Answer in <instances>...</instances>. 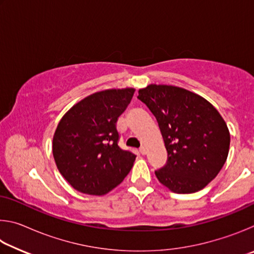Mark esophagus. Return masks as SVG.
<instances>
[{"instance_id": "obj_1", "label": "esophagus", "mask_w": 254, "mask_h": 254, "mask_svg": "<svg viewBox=\"0 0 254 254\" xmlns=\"http://www.w3.org/2000/svg\"><path fill=\"white\" fill-rule=\"evenodd\" d=\"M140 153L141 154H145V153H147V149H145L144 147H142V148L140 149Z\"/></svg>"}]
</instances>
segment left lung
<instances>
[{
  "mask_svg": "<svg viewBox=\"0 0 254 254\" xmlns=\"http://www.w3.org/2000/svg\"><path fill=\"white\" fill-rule=\"evenodd\" d=\"M137 98L156 117L168 152L154 171L177 194L203 189L220 173L230 149V131L218 111L197 94L171 85L150 84Z\"/></svg>",
  "mask_w": 254,
  "mask_h": 254,
  "instance_id": "1",
  "label": "left lung"
}]
</instances>
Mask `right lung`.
Returning a JSON list of instances; mask_svg holds the SVG:
<instances>
[{
  "mask_svg": "<svg viewBox=\"0 0 254 254\" xmlns=\"http://www.w3.org/2000/svg\"><path fill=\"white\" fill-rule=\"evenodd\" d=\"M134 92L113 88L94 93L60 120L53 154L59 173L76 190L105 195L130 173L136 156L119 147L117 121Z\"/></svg>",
  "mask_w": 254,
  "mask_h": 254,
  "instance_id": "1",
  "label": "right lung"
}]
</instances>
